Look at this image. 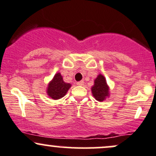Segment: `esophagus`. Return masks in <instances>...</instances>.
I'll return each mask as SVG.
<instances>
[{
	"instance_id": "esophagus-1",
	"label": "esophagus",
	"mask_w": 156,
	"mask_h": 156,
	"mask_svg": "<svg viewBox=\"0 0 156 156\" xmlns=\"http://www.w3.org/2000/svg\"><path fill=\"white\" fill-rule=\"evenodd\" d=\"M83 83H84V82H83V81L77 82V85H78V86H83Z\"/></svg>"
}]
</instances>
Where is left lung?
<instances>
[{
  "label": "left lung",
  "instance_id": "1",
  "mask_svg": "<svg viewBox=\"0 0 156 156\" xmlns=\"http://www.w3.org/2000/svg\"><path fill=\"white\" fill-rule=\"evenodd\" d=\"M92 92L98 101H103L105 98L109 95V87L105 78L102 75H99L95 80V84L92 87Z\"/></svg>",
  "mask_w": 156,
  "mask_h": 156
}]
</instances>
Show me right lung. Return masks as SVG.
<instances>
[{"label": "right lung", "mask_w": 156, "mask_h": 156, "mask_svg": "<svg viewBox=\"0 0 156 156\" xmlns=\"http://www.w3.org/2000/svg\"><path fill=\"white\" fill-rule=\"evenodd\" d=\"M71 85L69 83H65L63 81L61 73H57L48 86L47 94L52 99L57 100V99L61 98L66 95Z\"/></svg>", "instance_id": "add662e5"}]
</instances>
